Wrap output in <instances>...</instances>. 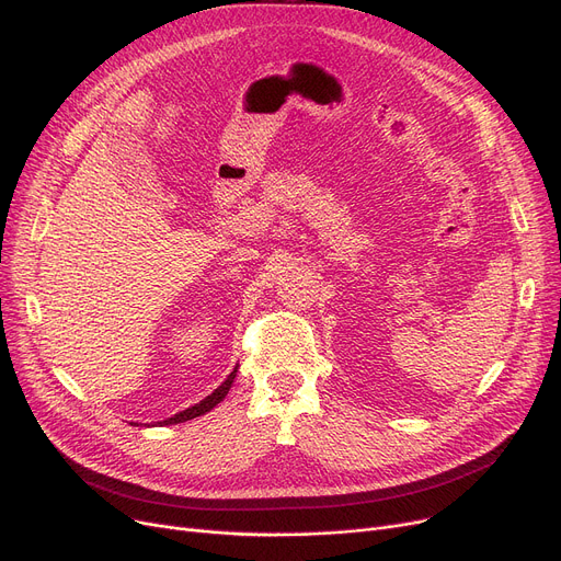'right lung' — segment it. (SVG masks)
<instances>
[{"label":"right lung","mask_w":561,"mask_h":561,"mask_svg":"<svg viewBox=\"0 0 561 561\" xmlns=\"http://www.w3.org/2000/svg\"><path fill=\"white\" fill-rule=\"evenodd\" d=\"M239 368V366H236ZM236 368L229 373V377L222 381V385L211 393V396H206L204 400H199L197 404H193V407H188V409H184V411H180V414H174L172 419H168V421H163V423H159V425H174V423H186V421H191V419H197V416H202V414H206V411H211L227 393H229V389H231V381H233V377H236Z\"/></svg>","instance_id":"add662e5"}]
</instances>
